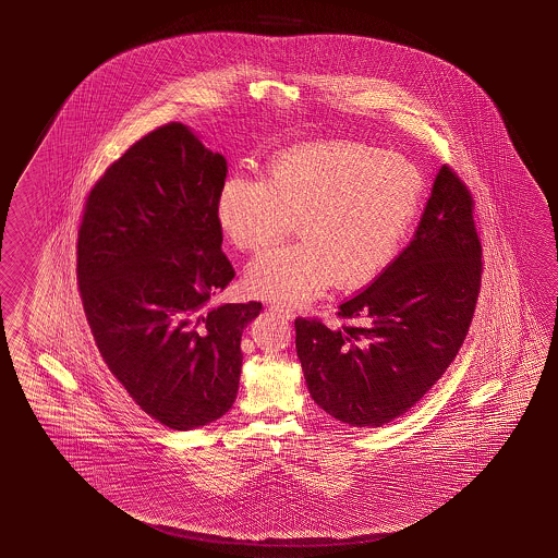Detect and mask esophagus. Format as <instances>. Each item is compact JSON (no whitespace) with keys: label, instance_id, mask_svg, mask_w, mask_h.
I'll list each match as a JSON object with an SVG mask.
<instances>
[{"label":"esophagus","instance_id":"obj_1","mask_svg":"<svg viewBox=\"0 0 558 558\" xmlns=\"http://www.w3.org/2000/svg\"><path fill=\"white\" fill-rule=\"evenodd\" d=\"M271 311H275L277 315L284 316V318H293L294 313L289 308V306H284V304L274 303L271 304Z\"/></svg>","mask_w":558,"mask_h":558}]
</instances>
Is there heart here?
<instances>
[{"label": "heart", "mask_w": 558, "mask_h": 558, "mask_svg": "<svg viewBox=\"0 0 558 558\" xmlns=\"http://www.w3.org/2000/svg\"><path fill=\"white\" fill-rule=\"evenodd\" d=\"M425 179L415 162L365 143L326 142L277 157L265 181L230 177L218 220L233 245L262 254L294 230L301 242L277 247L247 271L259 296L303 303L332 281L374 279L415 220Z\"/></svg>", "instance_id": "heart-1"}]
</instances>
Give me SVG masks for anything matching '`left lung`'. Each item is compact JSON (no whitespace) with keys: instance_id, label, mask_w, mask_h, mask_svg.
Returning a JSON list of instances; mask_svg holds the SVG:
<instances>
[{"instance_id":"left-lung-1","label":"left lung","mask_w":558,"mask_h":558,"mask_svg":"<svg viewBox=\"0 0 558 558\" xmlns=\"http://www.w3.org/2000/svg\"><path fill=\"white\" fill-rule=\"evenodd\" d=\"M482 274L474 196L442 165L415 238L374 283L340 304L342 325L294 320L316 405L352 426H384L407 413L464 344Z\"/></svg>"}]
</instances>
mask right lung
Instances as JSON below:
<instances>
[{
    "instance_id": "add662e5",
    "label": "right lung",
    "mask_w": 558,
    "mask_h": 558,
    "mask_svg": "<svg viewBox=\"0 0 558 558\" xmlns=\"http://www.w3.org/2000/svg\"><path fill=\"white\" fill-rule=\"evenodd\" d=\"M226 159L165 123L106 169L84 203L76 277L101 360L147 415L174 430L233 405L242 332L262 303L210 296L233 279L218 196Z\"/></svg>"
}]
</instances>
